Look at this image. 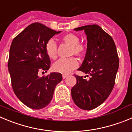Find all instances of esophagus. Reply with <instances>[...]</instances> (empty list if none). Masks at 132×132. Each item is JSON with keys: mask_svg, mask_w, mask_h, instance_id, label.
<instances>
[{"mask_svg": "<svg viewBox=\"0 0 132 132\" xmlns=\"http://www.w3.org/2000/svg\"><path fill=\"white\" fill-rule=\"evenodd\" d=\"M68 77L67 75H62V78H63V79L66 78V77Z\"/></svg>", "mask_w": 132, "mask_h": 132, "instance_id": "esophagus-1", "label": "esophagus"}]
</instances>
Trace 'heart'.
<instances>
[{
	"instance_id": "b5f03b06",
	"label": "heart",
	"mask_w": 132,
	"mask_h": 132,
	"mask_svg": "<svg viewBox=\"0 0 132 132\" xmlns=\"http://www.w3.org/2000/svg\"><path fill=\"white\" fill-rule=\"evenodd\" d=\"M62 40L71 46L70 55L81 56L85 50L84 45L79 44V38L76 34H67L62 37ZM45 50L47 55L51 59H55L57 56V45L53 39H50L47 42L45 45ZM78 61L74 57L67 59H60L53 65V70L56 72L68 74L72 70L78 66Z\"/></svg>"
}]
</instances>
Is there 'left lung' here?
Segmentation results:
<instances>
[{"instance_id":"obj_1","label":"left lung","mask_w":132,"mask_h":132,"mask_svg":"<svg viewBox=\"0 0 132 132\" xmlns=\"http://www.w3.org/2000/svg\"><path fill=\"white\" fill-rule=\"evenodd\" d=\"M84 30L87 48L85 59L78 70L86 76L75 75L77 83L71 90L75 104L84 110L100 105L108 98L114 85L119 66L116 45L113 38L97 24L83 26L74 29Z\"/></svg>"}]
</instances>
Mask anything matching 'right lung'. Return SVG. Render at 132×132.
Listing matches in <instances>:
<instances>
[{
  "label": "right lung",
  "mask_w": 132,
  "mask_h": 132,
  "mask_svg": "<svg viewBox=\"0 0 132 132\" xmlns=\"http://www.w3.org/2000/svg\"><path fill=\"white\" fill-rule=\"evenodd\" d=\"M60 32L34 23L15 37L11 44L8 68L12 88L19 100L31 109L46 107L52 100L55 87L62 79L61 73L56 72L38 76L40 72H47L51 64L45 44Z\"/></svg>",
  "instance_id": "add662e5"
}]
</instances>
